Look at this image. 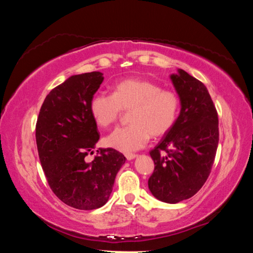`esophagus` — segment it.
Listing matches in <instances>:
<instances>
[{
  "instance_id": "esophagus-1",
  "label": "esophagus",
  "mask_w": 253,
  "mask_h": 253,
  "mask_svg": "<svg viewBox=\"0 0 253 253\" xmlns=\"http://www.w3.org/2000/svg\"><path fill=\"white\" fill-rule=\"evenodd\" d=\"M125 156H126V158H127L128 161H132V160H134V158L137 157L136 154H126Z\"/></svg>"
}]
</instances>
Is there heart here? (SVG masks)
I'll return each instance as SVG.
<instances>
[{
    "label": "heart",
    "mask_w": 253,
    "mask_h": 253,
    "mask_svg": "<svg viewBox=\"0 0 253 253\" xmlns=\"http://www.w3.org/2000/svg\"><path fill=\"white\" fill-rule=\"evenodd\" d=\"M91 116L101 127H109L119 117L122 109H130L129 126L118 127L105 138L108 147L123 153L143 148L151 135L168 132L176 121L179 110L178 96L162 89L146 79H126L113 88V95L95 93L90 99Z\"/></svg>",
    "instance_id": "b5f03b06"
}]
</instances>
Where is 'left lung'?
Listing matches in <instances>:
<instances>
[{"label":"left lung","mask_w":253,"mask_h":253,"mask_svg":"<svg viewBox=\"0 0 253 253\" xmlns=\"http://www.w3.org/2000/svg\"><path fill=\"white\" fill-rule=\"evenodd\" d=\"M169 78L181 110L173 127L149 152L155 169L148 188L157 200L175 204L192 198L207 182L219 144V119L201 81L182 69Z\"/></svg>","instance_id":"8db88e82"}]
</instances>
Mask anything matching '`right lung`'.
<instances>
[{"label": "right lung", "mask_w": 253, "mask_h": 253, "mask_svg": "<svg viewBox=\"0 0 253 253\" xmlns=\"http://www.w3.org/2000/svg\"><path fill=\"white\" fill-rule=\"evenodd\" d=\"M104 76L99 71L75 75L49 92L36 127L40 162L53 193L69 207L95 210L108 201L126 158L116 149H100L92 162L88 152L99 140L90 99Z\"/></svg>", "instance_id": "1"}]
</instances>
